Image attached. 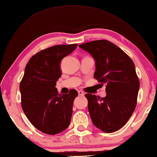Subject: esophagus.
Returning <instances> with one entry per match:
<instances>
[{
	"label": "esophagus",
	"mask_w": 157,
	"mask_h": 157,
	"mask_svg": "<svg viewBox=\"0 0 157 157\" xmlns=\"http://www.w3.org/2000/svg\"><path fill=\"white\" fill-rule=\"evenodd\" d=\"M78 94H79V96H84V92L81 91V90H79V91H78Z\"/></svg>",
	"instance_id": "obj_1"
}]
</instances>
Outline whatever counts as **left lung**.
<instances>
[{
	"instance_id": "1",
	"label": "left lung",
	"mask_w": 157,
	"mask_h": 157,
	"mask_svg": "<svg viewBox=\"0 0 157 157\" xmlns=\"http://www.w3.org/2000/svg\"><path fill=\"white\" fill-rule=\"evenodd\" d=\"M96 61L94 78L106 85V96L86 94L92 121L106 133L121 129L128 122L137 104L140 81L132 59L117 46L106 40L79 46Z\"/></svg>"
}]
</instances>
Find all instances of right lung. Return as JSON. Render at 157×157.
Returning a JSON list of instances; mask_svg holds the SVG:
<instances>
[{"mask_svg":"<svg viewBox=\"0 0 157 157\" xmlns=\"http://www.w3.org/2000/svg\"><path fill=\"white\" fill-rule=\"evenodd\" d=\"M77 46L59 44L42 50L26 65L19 85L21 106L32 124L44 134H57L70 124L78 92L73 89L61 95L55 86L61 76L60 63Z\"/></svg>","mask_w":157,"mask_h":157,"instance_id":"right-lung-1","label":"right lung"}]
</instances>
